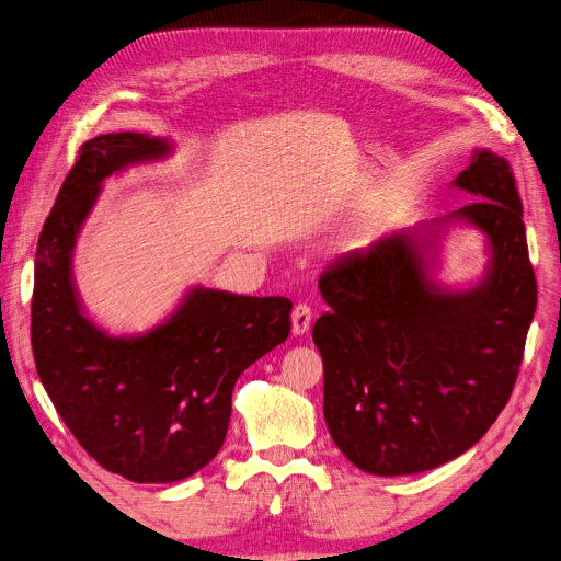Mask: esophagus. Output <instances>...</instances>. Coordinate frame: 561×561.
Here are the masks:
<instances>
[{
	"label": "esophagus",
	"mask_w": 561,
	"mask_h": 561,
	"mask_svg": "<svg viewBox=\"0 0 561 561\" xmlns=\"http://www.w3.org/2000/svg\"><path fill=\"white\" fill-rule=\"evenodd\" d=\"M310 319H312V310L310 306L306 304H297L293 308V314H290V333L297 337V335H304L308 333L310 329Z\"/></svg>",
	"instance_id": "obj_1"
}]
</instances>
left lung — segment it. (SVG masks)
Masks as SVG:
<instances>
[{
  "label": "left lung",
  "mask_w": 561,
  "mask_h": 561,
  "mask_svg": "<svg viewBox=\"0 0 561 561\" xmlns=\"http://www.w3.org/2000/svg\"><path fill=\"white\" fill-rule=\"evenodd\" d=\"M453 186L474 195L450 215L397 230L319 277L331 306L312 327L324 362V420L370 474L437 468L486 435L513 392L537 306L522 199L504 157L472 150ZM488 237L477 283L436 279L440 234Z\"/></svg>",
  "instance_id": "1"
}]
</instances>
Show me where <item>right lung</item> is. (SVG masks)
Returning a JSON list of instances; mask_svg holds the SVG:
<instances>
[{"label":"right lung","mask_w":561,"mask_h":561,"mask_svg":"<svg viewBox=\"0 0 561 561\" xmlns=\"http://www.w3.org/2000/svg\"><path fill=\"white\" fill-rule=\"evenodd\" d=\"M173 141L148 133L89 139L64 180L35 257L31 342L59 417L106 470L137 484H171L221 448L237 377L286 342V297L193 286L162 324L113 335L89 317L72 255L102 184L162 162Z\"/></svg>","instance_id":"add662e5"}]
</instances>
